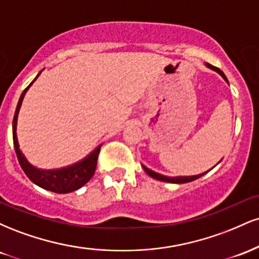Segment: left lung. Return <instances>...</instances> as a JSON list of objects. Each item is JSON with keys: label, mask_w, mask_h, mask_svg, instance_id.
<instances>
[{"label": "left lung", "mask_w": 259, "mask_h": 259, "mask_svg": "<svg viewBox=\"0 0 259 259\" xmlns=\"http://www.w3.org/2000/svg\"><path fill=\"white\" fill-rule=\"evenodd\" d=\"M207 67H209L210 69H213V70H215V72H218L219 74H221V75L223 76V78H224L225 80H227V76L224 75V73L222 72L221 69H219V68H217V67H213V65H210V64H207ZM228 81V80H227ZM144 169H145V171H146V173L150 175L151 178H153V179H156V180H160V181H165V183H173V184H184V183H190V181H194V180H196V179H198V178H201L202 175H204L207 173H202V174H198V175H194V177H177V178H169V177H164V175H160V174H158V173H156V171H153V170H151V169H148V168H146V167H144Z\"/></svg>", "instance_id": "left-lung-1"}]
</instances>
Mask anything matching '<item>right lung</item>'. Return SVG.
Wrapping results in <instances>:
<instances>
[{
  "mask_svg": "<svg viewBox=\"0 0 259 259\" xmlns=\"http://www.w3.org/2000/svg\"><path fill=\"white\" fill-rule=\"evenodd\" d=\"M36 78L32 80V82L36 80ZM31 84L23 91L22 96H20L19 101H18L17 109L13 118V144L20 167H22L24 173L26 174V177H28L32 183L36 184L37 186L42 187L45 190L56 192V194H67V192L75 191V190L80 189L82 185H85V184L91 179L92 175L95 174L97 165V158H99L100 153V147H97L88 158L76 163V164L70 165V167L57 169V170H41V169L32 167L30 163L25 159V157L23 156V153L20 152L16 134L18 112H19L20 105H22L23 97H24L26 90L30 88Z\"/></svg>",
  "mask_w": 259,
  "mask_h": 259,
  "instance_id": "add662e5",
  "label": "right lung"
}]
</instances>
